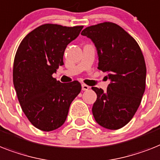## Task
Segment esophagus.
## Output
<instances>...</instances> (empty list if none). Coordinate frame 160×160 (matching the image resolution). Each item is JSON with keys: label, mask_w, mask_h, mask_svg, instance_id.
Wrapping results in <instances>:
<instances>
[{"label": "esophagus", "mask_w": 160, "mask_h": 160, "mask_svg": "<svg viewBox=\"0 0 160 160\" xmlns=\"http://www.w3.org/2000/svg\"><path fill=\"white\" fill-rule=\"evenodd\" d=\"M89 88V86L86 85V84H82V91H88Z\"/></svg>", "instance_id": "obj_1"}]
</instances>
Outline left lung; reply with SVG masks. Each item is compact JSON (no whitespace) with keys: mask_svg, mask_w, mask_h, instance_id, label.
Masks as SVG:
<instances>
[{"mask_svg":"<svg viewBox=\"0 0 160 160\" xmlns=\"http://www.w3.org/2000/svg\"><path fill=\"white\" fill-rule=\"evenodd\" d=\"M94 43L98 69L109 79L106 92L92 87L97 95L92 113L99 125L117 130L130 122L146 89V67L135 39L116 23L105 22L86 28L81 32Z\"/></svg>","mask_w":160,"mask_h":160,"instance_id":"1","label":"left lung"}]
</instances>
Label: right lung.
I'll return each mask as SVG.
<instances>
[{
    "label": "right lung",
    "mask_w": 160,
    "mask_h": 160,
    "mask_svg": "<svg viewBox=\"0 0 160 160\" xmlns=\"http://www.w3.org/2000/svg\"><path fill=\"white\" fill-rule=\"evenodd\" d=\"M83 26L47 23L21 42L14 60L13 82L23 113L37 128L50 132L65 122L71 103L80 93L78 81L62 83L52 77L64 64L66 47Z\"/></svg>",
    "instance_id": "obj_1"
}]
</instances>
